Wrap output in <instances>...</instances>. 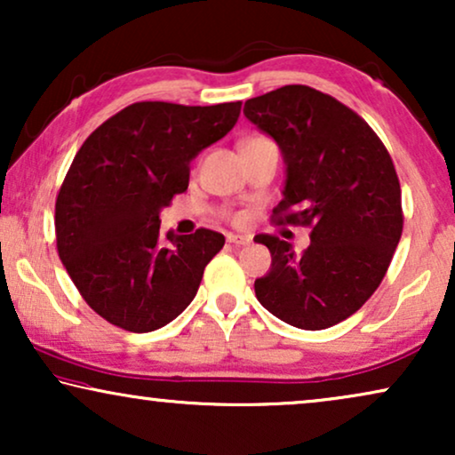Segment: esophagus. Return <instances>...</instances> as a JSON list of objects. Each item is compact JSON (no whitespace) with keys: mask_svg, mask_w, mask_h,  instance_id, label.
Returning a JSON list of instances; mask_svg holds the SVG:
<instances>
[{"mask_svg":"<svg viewBox=\"0 0 455 455\" xmlns=\"http://www.w3.org/2000/svg\"><path fill=\"white\" fill-rule=\"evenodd\" d=\"M228 242L234 246H244L251 242V238H246V235H238V234H228Z\"/></svg>","mask_w":455,"mask_h":455,"instance_id":"esophagus-1","label":"esophagus"}]
</instances>
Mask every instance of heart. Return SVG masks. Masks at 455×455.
<instances>
[{"label": "heart", "instance_id": "b5f03b06", "mask_svg": "<svg viewBox=\"0 0 455 455\" xmlns=\"http://www.w3.org/2000/svg\"><path fill=\"white\" fill-rule=\"evenodd\" d=\"M257 140H263V139H248V140L242 142V145H246V142H257Z\"/></svg>", "mask_w": 455, "mask_h": 455}]
</instances>
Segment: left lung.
I'll return each instance as SVG.
<instances>
[{
  "instance_id": "left-lung-1",
  "label": "left lung",
  "mask_w": 455,
  "mask_h": 455,
  "mask_svg": "<svg viewBox=\"0 0 455 455\" xmlns=\"http://www.w3.org/2000/svg\"><path fill=\"white\" fill-rule=\"evenodd\" d=\"M244 116L282 151L285 182L275 221L313 228L304 252L259 235L271 252V269L254 282L259 302L291 327L338 325L379 288L400 242L394 161L363 117L310 86L248 99Z\"/></svg>"
}]
</instances>
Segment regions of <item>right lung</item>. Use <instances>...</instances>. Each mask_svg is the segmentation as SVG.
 <instances>
[{"mask_svg":"<svg viewBox=\"0 0 455 455\" xmlns=\"http://www.w3.org/2000/svg\"><path fill=\"white\" fill-rule=\"evenodd\" d=\"M242 103H132L103 122L74 157L55 201L68 275L111 325L148 333L195 300L221 251L220 232L161 235V209L188 188L190 161L235 126Z\"/></svg>","mask_w":455,"mask_h":455,"instance_id":"add662e5","label":"right lung"}]
</instances>
